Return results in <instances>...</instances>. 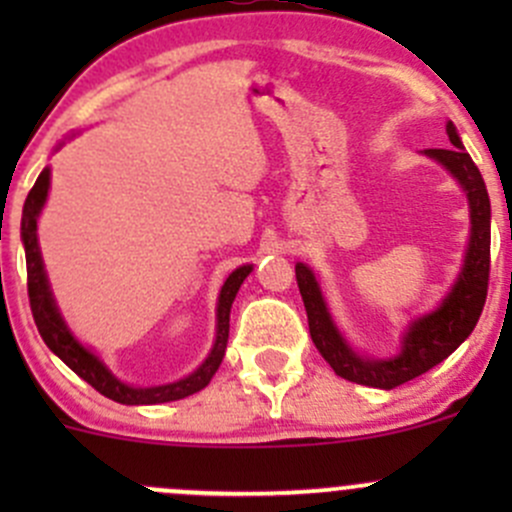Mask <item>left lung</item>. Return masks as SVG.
<instances>
[{"mask_svg": "<svg viewBox=\"0 0 512 512\" xmlns=\"http://www.w3.org/2000/svg\"><path fill=\"white\" fill-rule=\"evenodd\" d=\"M446 133L453 148H428L423 151V156L441 163L461 183L468 198V213H471V237H468L463 267L451 292L441 299L433 312L421 314L409 324L399 352L386 356V359L356 354L334 324L312 267H307L304 262L294 265L314 347L327 359L334 374L354 381V384L396 389V386L426 374L471 337L480 312H483L490 275V198L483 175L463 148L461 136L451 121L446 123Z\"/></svg>", "mask_w": 512, "mask_h": 512, "instance_id": "8db88e82", "label": "left lung"}]
</instances>
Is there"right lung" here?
Listing matches in <instances>:
<instances>
[{
    "instance_id": "1",
    "label": "right lung",
    "mask_w": 512,
    "mask_h": 512,
    "mask_svg": "<svg viewBox=\"0 0 512 512\" xmlns=\"http://www.w3.org/2000/svg\"><path fill=\"white\" fill-rule=\"evenodd\" d=\"M49 183H51V170L44 168L39 173V178H36L34 188L29 190L27 203H24V210H22V245H24V252H27L29 304H32L36 329H39L46 347L59 356V359L74 371V374H79L86 384L94 386L98 394H103L111 401H118V404H126V406L165 404V401L185 399V396L205 389V386L210 384V379L215 376V371H218V366L223 364L227 337H230V307L232 302H235L237 289H240L242 282H245L247 275L252 272V265L237 267V270L225 280L223 289H220L218 309H215V319H218V324H215V344L213 349H210L208 359H205L193 374L163 386L126 384V381L116 379V376L111 374V369H108V366L103 364V361L98 359L89 347H84V344L71 334V329L66 327L64 317H61L59 307H56L54 294H51L49 277H46L44 260H41L39 237H36V220H39L41 208H44L46 195H49Z\"/></svg>"
}]
</instances>
